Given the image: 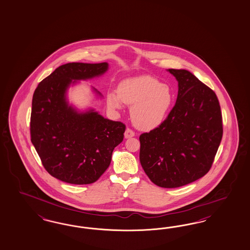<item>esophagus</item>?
I'll list each match as a JSON object with an SVG mask.
<instances>
[{
  "label": "esophagus",
  "mask_w": 250,
  "mask_h": 250,
  "mask_svg": "<svg viewBox=\"0 0 250 250\" xmlns=\"http://www.w3.org/2000/svg\"><path fill=\"white\" fill-rule=\"evenodd\" d=\"M133 137H135V133H134L133 130L129 129V128H127V129L125 130V138H133Z\"/></svg>",
  "instance_id": "obj_1"
}]
</instances>
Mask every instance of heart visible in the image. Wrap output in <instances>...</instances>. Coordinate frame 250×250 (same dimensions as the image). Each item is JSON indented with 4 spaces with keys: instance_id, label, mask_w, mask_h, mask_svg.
Here are the masks:
<instances>
[{
    "instance_id": "b5f03b06",
    "label": "heart",
    "mask_w": 250,
    "mask_h": 250,
    "mask_svg": "<svg viewBox=\"0 0 250 250\" xmlns=\"http://www.w3.org/2000/svg\"><path fill=\"white\" fill-rule=\"evenodd\" d=\"M173 102L171 86L150 76L125 79L119 84L118 94L111 92L107 98L112 109H120L123 103L132 105V120L142 130L159 127L167 118Z\"/></svg>"
}]
</instances>
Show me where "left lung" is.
I'll use <instances>...</instances> for the list:
<instances>
[{"mask_svg":"<svg viewBox=\"0 0 250 250\" xmlns=\"http://www.w3.org/2000/svg\"><path fill=\"white\" fill-rule=\"evenodd\" d=\"M178 82L175 105L166 120L139 137V161L158 187L175 188L209 171L223 138L214 91L185 69H168Z\"/></svg>","mask_w":250,"mask_h":250,"instance_id":"obj_1","label":"left lung"}]
</instances>
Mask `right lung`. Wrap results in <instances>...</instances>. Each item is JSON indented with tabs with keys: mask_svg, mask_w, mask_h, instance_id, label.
<instances>
[{
	"mask_svg": "<svg viewBox=\"0 0 250 250\" xmlns=\"http://www.w3.org/2000/svg\"><path fill=\"white\" fill-rule=\"evenodd\" d=\"M108 62H69L38 85L32 99L31 142L44 168L53 177L74 185L97 181L124 139L125 125L104 118L94 108L79 110L70 104L69 87L99 78ZM96 99L104 96L91 86Z\"/></svg>",
	"mask_w": 250,
	"mask_h": 250,
	"instance_id": "1",
	"label": "right lung"
}]
</instances>
